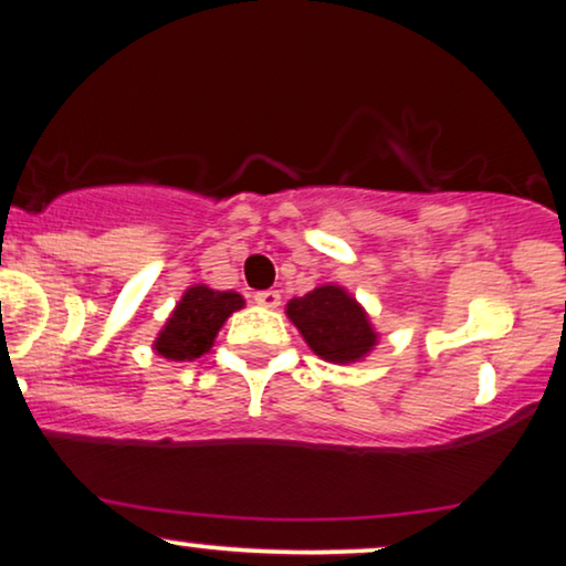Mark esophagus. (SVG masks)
Wrapping results in <instances>:
<instances>
[{
    "mask_svg": "<svg viewBox=\"0 0 566 566\" xmlns=\"http://www.w3.org/2000/svg\"><path fill=\"white\" fill-rule=\"evenodd\" d=\"M254 302L260 306H268V310H275V306L281 304V294H277V291H256Z\"/></svg>",
    "mask_w": 566,
    "mask_h": 566,
    "instance_id": "obj_1",
    "label": "esophagus"
}]
</instances>
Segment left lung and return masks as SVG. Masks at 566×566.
I'll list each match as a JSON object with an SVG mask.
<instances>
[{
  "mask_svg": "<svg viewBox=\"0 0 566 566\" xmlns=\"http://www.w3.org/2000/svg\"><path fill=\"white\" fill-rule=\"evenodd\" d=\"M285 312L312 352L325 361H357L378 340L365 310L338 285H319L310 294L291 298Z\"/></svg>",
  "mask_w": 566,
  "mask_h": 566,
  "instance_id": "obj_1",
  "label": "left lung"
}]
</instances>
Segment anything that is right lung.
Segmentation results:
<instances>
[{
    "mask_svg": "<svg viewBox=\"0 0 566 566\" xmlns=\"http://www.w3.org/2000/svg\"><path fill=\"white\" fill-rule=\"evenodd\" d=\"M243 298L235 291H212L207 285H193L180 298L165 331L155 340L157 354L172 361H191L209 352L222 323L241 310Z\"/></svg>",
    "mask_w": 566,
    "mask_h": 566,
    "instance_id": "right-lung-1",
    "label": "right lung"
}]
</instances>
